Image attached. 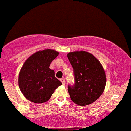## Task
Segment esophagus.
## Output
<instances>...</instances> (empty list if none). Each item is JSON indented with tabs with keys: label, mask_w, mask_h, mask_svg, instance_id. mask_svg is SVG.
Returning a JSON list of instances; mask_svg holds the SVG:
<instances>
[{
	"label": "esophagus",
	"mask_w": 131,
	"mask_h": 131,
	"mask_svg": "<svg viewBox=\"0 0 131 131\" xmlns=\"http://www.w3.org/2000/svg\"><path fill=\"white\" fill-rule=\"evenodd\" d=\"M60 81H61V82H62V84H66V80H65V79H64V78L60 79Z\"/></svg>",
	"instance_id": "34e87169"
}]
</instances>
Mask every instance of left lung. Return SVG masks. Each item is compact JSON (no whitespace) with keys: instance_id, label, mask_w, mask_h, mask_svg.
Segmentation results:
<instances>
[{"instance_id":"1","label":"left lung","mask_w":131,"mask_h":131,"mask_svg":"<svg viewBox=\"0 0 131 131\" xmlns=\"http://www.w3.org/2000/svg\"><path fill=\"white\" fill-rule=\"evenodd\" d=\"M73 69L74 84H68V90L73 102L86 106L98 99L106 84V73L100 62L92 54L84 51L68 54Z\"/></svg>"}]
</instances>
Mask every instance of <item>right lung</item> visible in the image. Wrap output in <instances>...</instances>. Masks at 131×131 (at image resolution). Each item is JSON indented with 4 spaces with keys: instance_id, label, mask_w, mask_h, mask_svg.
Here are the masks:
<instances>
[{
    "instance_id": "obj_1",
    "label": "right lung",
    "mask_w": 131,
    "mask_h": 131,
    "mask_svg": "<svg viewBox=\"0 0 131 131\" xmlns=\"http://www.w3.org/2000/svg\"><path fill=\"white\" fill-rule=\"evenodd\" d=\"M59 53L47 49L31 56L19 72L18 83L24 96L34 103H43L50 98L56 88L62 85L50 65Z\"/></svg>"
}]
</instances>
